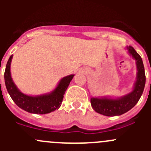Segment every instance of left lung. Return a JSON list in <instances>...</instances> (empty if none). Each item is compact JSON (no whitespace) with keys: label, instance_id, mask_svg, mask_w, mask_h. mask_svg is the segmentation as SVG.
<instances>
[{"label":"left lung","instance_id":"8db88e82","mask_svg":"<svg viewBox=\"0 0 151 151\" xmlns=\"http://www.w3.org/2000/svg\"><path fill=\"white\" fill-rule=\"evenodd\" d=\"M127 50L132 57L137 60L138 72L134 88L130 93L118 99L91 98V106L98 113L106 116H116L122 115L130 110L136 105L142 94L145 85V74L142 60L140 55L133 47L131 46L127 47Z\"/></svg>","mask_w":151,"mask_h":151}]
</instances>
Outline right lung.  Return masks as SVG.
I'll list each match as a JSON object with an SVG mask.
<instances>
[{
  "instance_id": "obj_1",
  "label": "right lung",
  "mask_w": 151,
  "mask_h": 151,
  "mask_svg": "<svg viewBox=\"0 0 151 151\" xmlns=\"http://www.w3.org/2000/svg\"><path fill=\"white\" fill-rule=\"evenodd\" d=\"M12 55L10 56L4 72V80L8 93L15 104L25 111L34 114H47L58 109L61 105L63 95L66 92L74 74L63 77L57 88L50 94L30 96L21 93L13 83L10 72Z\"/></svg>"
}]
</instances>
